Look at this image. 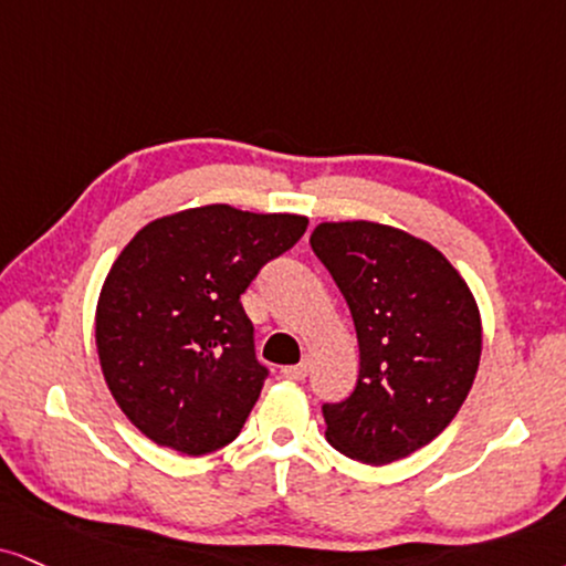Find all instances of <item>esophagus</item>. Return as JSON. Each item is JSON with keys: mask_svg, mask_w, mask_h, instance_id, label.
<instances>
[{"mask_svg": "<svg viewBox=\"0 0 566 566\" xmlns=\"http://www.w3.org/2000/svg\"><path fill=\"white\" fill-rule=\"evenodd\" d=\"M281 375H283V378H289V380H304L306 375H310V361L304 359V361H298V365L283 367Z\"/></svg>", "mask_w": 566, "mask_h": 566, "instance_id": "obj_1", "label": "esophagus"}]
</instances>
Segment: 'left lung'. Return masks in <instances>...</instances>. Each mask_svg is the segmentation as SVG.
Wrapping results in <instances>:
<instances>
[{
  "instance_id": "8db88e82",
  "label": "left lung",
  "mask_w": 566,
  "mask_h": 566,
  "mask_svg": "<svg viewBox=\"0 0 566 566\" xmlns=\"http://www.w3.org/2000/svg\"><path fill=\"white\" fill-rule=\"evenodd\" d=\"M312 251L344 294L359 378L323 403L333 449L390 464L441 436L475 382L483 325L470 285L428 241L380 222H319Z\"/></svg>"
}]
</instances>
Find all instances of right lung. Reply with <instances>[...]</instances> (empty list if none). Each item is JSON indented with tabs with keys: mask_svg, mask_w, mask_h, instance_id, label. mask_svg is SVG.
<instances>
[{
	"mask_svg": "<svg viewBox=\"0 0 566 566\" xmlns=\"http://www.w3.org/2000/svg\"><path fill=\"white\" fill-rule=\"evenodd\" d=\"M306 226L207 205L149 222L120 251L96 304V352L146 438L201 457L239 436L268 378L241 294Z\"/></svg>",
	"mask_w": 566,
	"mask_h": 566,
	"instance_id": "right-lung-1",
	"label": "right lung"
}]
</instances>
